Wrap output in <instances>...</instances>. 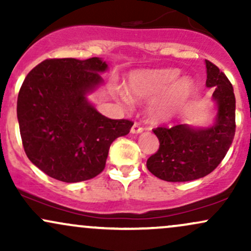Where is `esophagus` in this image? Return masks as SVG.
I'll use <instances>...</instances> for the list:
<instances>
[{
	"label": "esophagus",
	"instance_id": "esophagus-1",
	"mask_svg": "<svg viewBox=\"0 0 251 251\" xmlns=\"http://www.w3.org/2000/svg\"><path fill=\"white\" fill-rule=\"evenodd\" d=\"M144 128L142 125H140L139 123H135L133 126H132V128H131V132L132 133H142V132L144 131Z\"/></svg>",
	"mask_w": 251,
	"mask_h": 251
}]
</instances>
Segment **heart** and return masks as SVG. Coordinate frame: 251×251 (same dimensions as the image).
<instances>
[{"instance_id": "1", "label": "heart", "mask_w": 251, "mask_h": 251, "mask_svg": "<svg viewBox=\"0 0 251 251\" xmlns=\"http://www.w3.org/2000/svg\"><path fill=\"white\" fill-rule=\"evenodd\" d=\"M176 68L142 71L129 77L125 92L132 100L157 98L149 108L150 117L154 122H166L184 107L195 91V83L190 77H179Z\"/></svg>"}]
</instances>
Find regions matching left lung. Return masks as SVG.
I'll use <instances>...</instances> for the list:
<instances>
[{"instance_id": "8db88e82", "label": "left lung", "mask_w": 251, "mask_h": 251, "mask_svg": "<svg viewBox=\"0 0 251 251\" xmlns=\"http://www.w3.org/2000/svg\"><path fill=\"white\" fill-rule=\"evenodd\" d=\"M206 87H215L212 98L218 106L214 126L194 128L180 124L153 128L159 149L146 166L166 181H189L205 177L220 165L235 137L236 100L231 82L217 66L205 60Z\"/></svg>"}]
</instances>
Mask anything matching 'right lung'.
Returning a JSON list of instances; mask_svg holds the SVG:
<instances>
[{"mask_svg": "<svg viewBox=\"0 0 251 251\" xmlns=\"http://www.w3.org/2000/svg\"><path fill=\"white\" fill-rule=\"evenodd\" d=\"M106 70L99 57L48 59L20 88L17 119L25 152L54 179L76 183L101 174L111 144L133 126L131 120L102 116L86 99Z\"/></svg>", "mask_w": 251, "mask_h": 251, "instance_id": "1", "label": "right lung"}]
</instances>
